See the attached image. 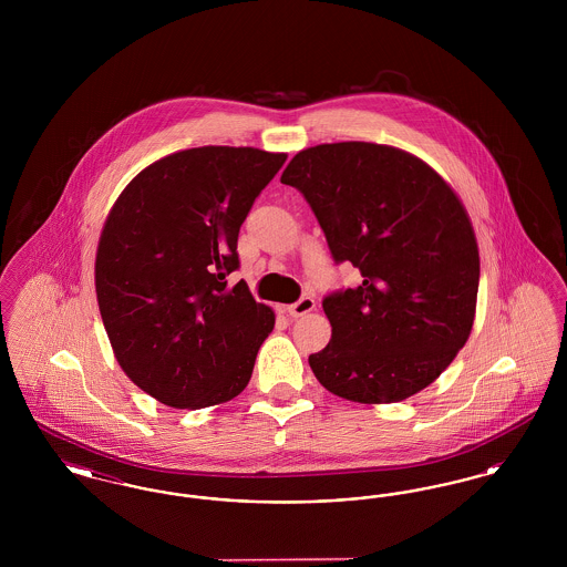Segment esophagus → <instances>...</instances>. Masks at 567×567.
<instances>
[{
    "mask_svg": "<svg viewBox=\"0 0 567 567\" xmlns=\"http://www.w3.org/2000/svg\"><path fill=\"white\" fill-rule=\"evenodd\" d=\"M315 310V297L303 296L297 299L296 303H291L289 308H287V315L289 317H303V315H308V312H312Z\"/></svg>",
    "mask_w": 567,
    "mask_h": 567,
    "instance_id": "obj_1",
    "label": "esophagus"
}]
</instances>
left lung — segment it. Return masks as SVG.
I'll return each mask as SVG.
<instances>
[{"instance_id":"1","label":"left lung","mask_w":567,"mask_h":567,"mask_svg":"<svg viewBox=\"0 0 567 567\" xmlns=\"http://www.w3.org/2000/svg\"><path fill=\"white\" fill-rule=\"evenodd\" d=\"M280 183L306 197L333 261L363 278L323 299L331 340L308 357L317 380L359 404L432 384L470 338L481 278L455 190L419 157L372 142L306 148Z\"/></svg>"}]
</instances>
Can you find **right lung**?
<instances>
[{"instance_id":"add662e5","label":"right lung","mask_w":567,"mask_h":567,"mask_svg":"<svg viewBox=\"0 0 567 567\" xmlns=\"http://www.w3.org/2000/svg\"><path fill=\"white\" fill-rule=\"evenodd\" d=\"M287 162L250 146H199L142 169L112 206L95 291L123 372L157 402L208 408L240 395L274 329L246 282L238 234Z\"/></svg>"}]
</instances>
